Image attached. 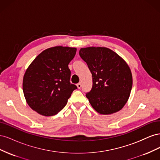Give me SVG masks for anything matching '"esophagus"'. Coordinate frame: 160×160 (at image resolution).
Instances as JSON below:
<instances>
[{
  "label": "esophagus",
  "mask_w": 160,
  "mask_h": 160,
  "mask_svg": "<svg viewBox=\"0 0 160 160\" xmlns=\"http://www.w3.org/2000/svg\"><path fill=\"white\" fill-rule=\"evenodd\" d=\"M77 88H78V89H81V83H77Z\"/></svg>",
  "instance_id": "34e87169"
}]
</instances>
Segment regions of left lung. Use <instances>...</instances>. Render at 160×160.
I'll return each mask as SVG.
<instances>
[{
    "label": "left lung",
    "instance_id": "8db88e82",
    "mask_svg": "<svg viewBox=\"0 0 160 160\" xmlns=\"http://www.w3.org/2000/svg\"><path fill=\"white\" fill-rule=\"evenodd\" d=\"M79 55L92 74L93 87L86 94L92 107L102 115L120 111L128 101L133 84L127 62L107 47L81 48Z\"/></svg>",
    "mask_w": 160,
    "mask_h": 160
}]
</instances>
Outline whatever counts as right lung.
<instances>
[{"mask_svg":"<svg viewBox=\"0 0 160 160\" xmlns=\"http://www.w3.org/2000/svg\"><path fill=\"white\" fill-rule=\"evenodd\" d=\"M75 47L56 46L41 52L28 67L22 80L28 106L43 116L56 115L66 105L77 86L70 83V61Z\"/></svg>","mask_w":160,"mask_h":160,"instance_id":"add662e5","label":"right lung"}]
</instances>
